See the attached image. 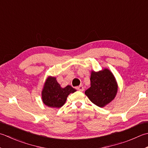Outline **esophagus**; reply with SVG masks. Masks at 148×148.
<instances>
[{
	"label": "esophagus",
	"mask_w": 148,
	"mask_h": 148,
	"mask_svg": "<svg viewBox=\"0 0 148 148\" xmlns=\"http://www.w3.org/2000/svg\"><path fill=\"white\" fill-rule=\"evenodd\" d=\"M76 88L77 90H79V91H83L84 90V88H83V85L78 86H77Z\"/></svg>",
	"instance_id": "1"
}]
</instances>
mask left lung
I'll return each instance as SVG.
<instances>
[{
	"label": "left lung",
	"mask_w": 148,
	"mask_h": 148,
	"mask_svg": "<svg viewBox=\"0 0 148 148\" xmlns=\"http://www.w3.org/2000/svg\"><path fill=\"white\" fill-rule=\"evenodd\" d=\"M117 92V84L114 75L108 69L95 72L92 71L90 87L85 94L92 103L104 107L114 99Z\"/></svg>",
	"instance_id": "left-lung-1"
}]
</instances>
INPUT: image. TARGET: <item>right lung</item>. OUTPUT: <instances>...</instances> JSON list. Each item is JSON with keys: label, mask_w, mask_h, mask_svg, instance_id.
<instances>
[{"label": "right lung", "mask_w": 148, "mask_h": 148, "mask_svg": "<svg viewBox=\"0 0 148 148\" xmlns=\"http://www.w3.org/2000/svg\"><path fill=\"white\" fill-rule=\"evenodd\" d=\"M76 91V90L70 85L62 88L57 82L56 77H49L46 81L43 89L42 101L47 106L60 108L64 105L68 95Z\"/></svg>", "instance_id": "obj_1"}]
</instances>
